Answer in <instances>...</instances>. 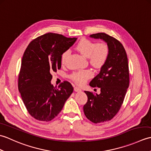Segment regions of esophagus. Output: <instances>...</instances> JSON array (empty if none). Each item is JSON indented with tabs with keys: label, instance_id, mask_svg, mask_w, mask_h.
I'll return each instance as SVG.
<instances>
[{
	"label": "esophagus",
	"instance_id": "1",
	"mask_svg": "<svg viewBox=\"0 0 151 151\" xmlns=\"http://www.w3.org/2000/svg\"><path fill=\"white\" fill-rule=\"evenodd\" d=\"M74 90H75L76 92H78V91H81L82 89L78 87H75V88H74Z\"/></svg>",
	"mask_w": 151,
	"mask_h": 151
}]
</instances>
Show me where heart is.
Wrapping results in <instances>:
<instances>
[{
  "mask_svg": "<svg viewBox=\"0 0 151 151\" xmlns=\"http://www.w3.org/2000/svg\"><path fill=\"white\" fill-rule=\"evenodd\" d=\"M76 49L82 56L88 58L91 65L96 68H100L103 66L106 62L109 55V47L106 43H97L87 39L80 41L76 45ZM69 55V50H66L62 54L61 58L62 64L65 63ZM92 75L93 73L90 70L84 69L74 72L70 77L76 84L82 85L84 84L88 78H91Z\"/></svg>",
  "mask_w": 151,
  "mask_h": 151,
  "instance_id": "heart-1",
  "label": "heart"
}]
</instances>
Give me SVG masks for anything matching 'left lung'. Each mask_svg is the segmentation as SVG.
I'll return each instance as SVG.
<instances>
[{"label":"left lung","mask_w":151,"mask_h":151,"mask_svg":"<svg viewBox=\"0 0 151 151\" xmlns=\"http://www.w3.org/2000/svg\"><path fill=\"white\" fill-rule=\"evenodd\" d=\"M107 43L109 55L100 72L89 83L93 88H101L100 94L85 91L88 102L84 106V114L94 123L111 120L119 110L129 86L127 55L124 47L115 38L105 33L90 35Z\"/></svg>","instance_id":"left-lung-1"}]
</instances>
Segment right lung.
Wrapping results in <instances>:
<instances>
[{
	"mask_svg": "<svg viewBox=\"0 0 151 151\" xmlns=\"http://www.w3.org/2000/svg\"><path fill=\"white\" fill-rule=\"evenodd\" d=\"M77 40L47 33L32 41L22 59L18 88L28 113L41 121L57 116L73 91L70 83L64 81L58 88L51 84V74L61 68L62 54Z\"/></svg>",
	"mask_w": 151,
	"mask_h": 151,
	"instance_id": "add662e5",
	"label": "right lung"
}]
</instances>
